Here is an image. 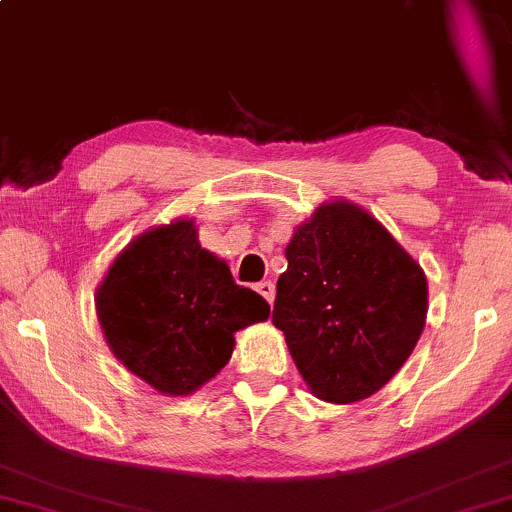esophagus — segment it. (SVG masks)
<instances>
[{
  "instance_id": "1",
  "label": "esophagus",
  "mask_w": 512,
  "mask_h": 512,
  "mask_svg": "<svg viewBox=\"0 0 512 512\" xmlns=\"http://www.w3.org/2000/svg\"><path fill=\"white\" fill-rule=\"evenodd\" d=\"M255 291L260 293V296H262L267 303L274 301V284H272V281H260V284L255 286Z\"/></svg>"
}]
</instances>
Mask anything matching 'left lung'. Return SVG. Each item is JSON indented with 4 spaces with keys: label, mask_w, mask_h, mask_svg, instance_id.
Here are the masks:
<instances>
[{
    "label": "left lung",
    "mask_w": 512,
    "mask_h": 512,
    "mask_svg": "<svg viewBox=\"0 0 512 512\" xmlns=\"http://www.w3.org/2000/svg\"><path fill=\"white\" fill-rule=\"evenodd\" d=\"M272 322L313 395L361 402L404 366L426 325L428 286L378 219L322 204L286 245Z\"/></svg>",
    "instance_id": "obj_1"
}]
</instances>
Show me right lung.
Listing matches in <instances>:
<instances>
[{
	"mask_svg": "<svg viewBox=\"0 0 512 512\" xmlns=\"http://www.w3.org/2000/svg\"><path fill=\"white\" fill-rule=\"evenodd\" d=\"M96 313L122 366L178 397L226 366L233 334L267 320L269 305L199 245L195 221L178 219L117 255L96 291Z\"/></svg>",
	"mask_w": 512,
	"mask_h": 512,
	"instance_id": "right-lung-1",
	"label": "right lung"
}]
</instances>
